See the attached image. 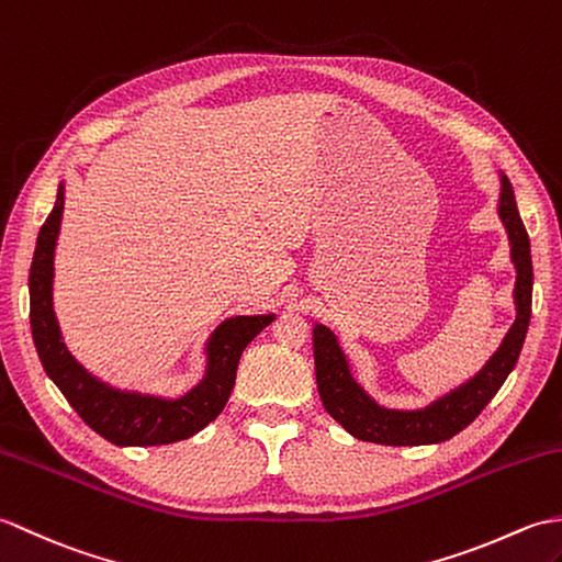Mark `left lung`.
<instances>
[{
  "label": "left lung",
  "mask_w": 562,
  "mask_h": 562,
  "mask_svg": "<svg viewBox=\"0 0 562 562\" xmlns=\"http://www.w3.org/2000/svg\"><path fill=\"white\" fill-rule=\"evenodd\" d=\"M501 182L503 187L497 214H501L507 228L509 245H513V261L517 267V319L513 327H509L501 348H497L476 378H471L467 384L457 386L454 392L420 411L382 408L372 402L351 378V370H348L346 356L339 344H336V336L324 327V324H315L313 351L322 404L329 411V416L334 420H339L353 438L363 442L394 447L432 445L450 440L488 406L491 398L497 394L509 372L517 366V358L521 353V346H525V336L531 319L533 269L529 235L525 223L519 218L513 184H509L505 176H501Z\"/></svg>",
  "instance_id": "obj_1"
}]
</instances>
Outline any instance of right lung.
<instances>
[{
    "label": "right lung",
    "instance_id": "1",
    "mask_svg": "<svg viewBox=\"0 0 562 562\" xmlns=\"http://www.w3.org/2000/svg\"><path fill=\"white\" fill-rule=\"evenodd\" d=\"M65 209V184H59L55 209L37 233L35 255L29 277L31 291V331L45 372L71 408L101 438L122 447L170 445L192 438L214 420L235 384L240 356L245 346L267 327L273 315L231 317L211 334L206 375L192 392L180 398L144 396L120 392L89 375L61 341L59 324L53 310V277H55V245Z\"/></svg>",
    "mask_w": 562,
    "mask_h": 562
}]
</instances>
